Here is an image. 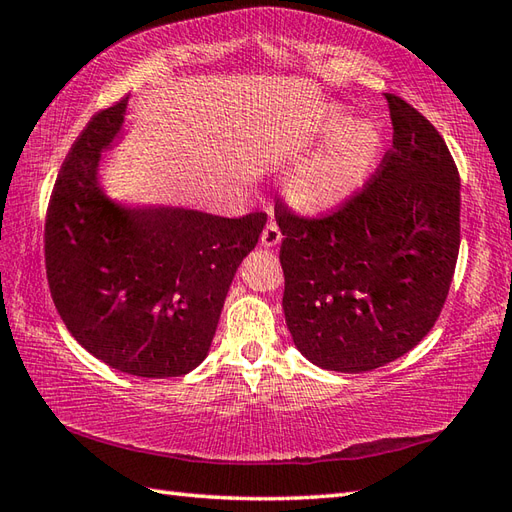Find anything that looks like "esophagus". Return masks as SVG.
<instances>
[{
	"instance_id": "34e87169",
	"label": "esophagus",
	"mask_w": 512,
	"mask_h": 512,
	"mask_svg": "<svg viewBox=\"0 0 512 512\" xmlns=\"http://www.w3.org/2000/svg\"><path fill=\"white\" fill-rule=\"evenodd\" d=\"M281 237H284V235H281L279 226L275 222H268L266 228H264V233H262V246L273 248V246H277L281 242Z\"/></svg>"
}]
</instances>
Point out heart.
<instances>
[{"instance_id":"obj_1","label":"heart","mask_w":512,"mask_h":512,"mask_svg":"<svg viewBox=\"0 0 512 512\" xmlns=\"http://www.w3.org/2000/svg\"><path fill=\"white\" fill-rule=\"evenodd\" d=\"M323 129L332 136L288 173L292 198L310 211L339 206L361 189L380 149L378 129L367 121L345 123L339 107L325 118Z\"/></svg>"}]
</instances>
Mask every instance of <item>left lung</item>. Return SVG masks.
<instances>
[{"label": "left lung", "mask_w": 512, "mask_h": 512, "mask_svg": "<svg viewBox=\"0 0 512 512\" xmlns=\"http://www.w3.org/2000/svg\"><path fill=\"white\" fill-rule=\"evenodd\" d=\"M376 176L343 209L284 235V314L297 350L330 372H372L413 350L447 301L460 250V176L438 129L394 94Z\"/></svg>", "instance_id": "8db88e82"}]
</instances>
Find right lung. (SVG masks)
<instances>
[{
  "label": "right lung",
  "mask_w": 512,
  "mask_h": 512,
  "mask_svg": "<svg viewBox=\"0 0 512 512\" xmlns=\"http://www.w3.org/2000/svg\"><path fill=\"white\" fill-rule=\"evenodd\" d=\"M127 101L96 114L63 162L46 217L48 284L65 328L99 361L143 378L182 376L209 354L266 215L228 220L112 198L101 158L121 143Z\"/></svg>",
  "instance_id": "1"
}]
</instances>
